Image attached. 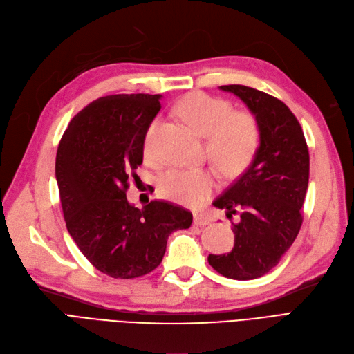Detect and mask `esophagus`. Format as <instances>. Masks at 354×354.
<instances>
[{
    "label": "esophagus",
    "mask_w": 354,
    "mask_h": 354,
    "mask_svg": "<svg viewBox=\"0 0 354 354\" xmlns=\"http://www.w3.org/2000/svg\"><path fill=\"white\" fill-rule=\"evenodd\" d=\"M193 223L196 225H208V224H211V218L208 215L202 214V212H196V214H194Z\"/></svg>",
    "instance_id": "obj_1"
}]
</instances>
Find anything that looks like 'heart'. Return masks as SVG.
Returning a JSON list of instances; mask_svg holds the SVG:
<instances>
[{"instance_id":"b5f03b06","label":"heart","mask_w":354,"mask_h":354,"mask_svg":"<svg viewBox=\"0 0 354 354\" xmlns=\"http://www.w3.org/2000/svg\"><path fill=\"white\" fill-rule=\"evenodd\" d=\"M178 115L199 136L208 138V152L225 177L241 174L259 146L258 120L249 111L236 109L225 100L203 92H192L178 101ZM160 121L153 120L143 138L145 156L152 158ZM216 187L211 169H169L160 178L162 196L187 206H199Z\"/></svg>"}]
</instances>
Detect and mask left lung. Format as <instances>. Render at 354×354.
Here are the masks:
<instances>
[{
  "label": "left lung",
  "instance_id": "1",
  "mask_svg": "<svg viewBox=\"0 0 354 354\" xmlns=\"http://www.w3.org/2000/svg\"><path fill=\"white\" fill-rule=\"evenodd\" d=\"M246 104L259 124V146L249 168L214 206L233 224L234 248L209 254L208 262L227 278H259L270 272L296 240L309 183V151L303 130L290 108L274 96L243 84L219 86Z\"/></svg>",
  "mask_w": 354,
  "mask_h": 354
}]
</instances>
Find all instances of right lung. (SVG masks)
<instances>
[{"instance_id": "right-lung-1", "label": "right lung", "mask_w": 354, "mask_h": 354, "mask_svg": "<svg viewBox=\"0 0 354 354\" xmlns=\"http://www.w3.org/2000/svg\"><path fill=\"white\" fill-rule=\"evenodd\" d=\"M161 95H109L73 117L59 140L55 177L66 225L86 259L113 278L149 274L168 236L189 228L190 211L162 201L129 203L130 177L143 161V138Z\"/></svg>"}]
</instances>
